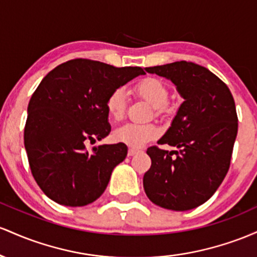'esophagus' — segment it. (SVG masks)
I'll return each mask as SVG.
<instances>
[{"instance_id":"1","label":"esophagus","mask_w":257,"mask_h":257,"mask_svg":"<svg viewBox=\"0 0 257 257\" xmlns=\"http://www.w3.org/2000/svg\"><path fill=\"white\" fill-rule=\"evenodd\" d=\"M137 153H138V149H135V148H128V152H127L128 157H132V155L137 154Z\"/></svg>"}]
</instances>
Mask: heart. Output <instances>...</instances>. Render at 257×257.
I'll use <instances>...</instances> for the list:
<instances>
[{
    "instance_id": "b5f03b06",
    "label": "heart",
    "mask_w": 257,
    "mask_h": 257,
    "mask_svg": "<svg viewBox=\"0 0 257 257\" xmlns=\"http://www.w3.org/2000/svg\"><path fill=\"white\" fill-rule=\"evenodd\" d=\"M134 92L138 97L147 102L154 108V114H163L165 105L169 100V88L158 77L147 76L137 81L134 86ZM105 108L109 116L115 121L123 119L127 108V94L123 88H115L110 92L105 102ZM160 131L153 123H127L121 126L114 132V138L117 142L125 143L131 147H141L143 144L151 142L159 136Z\"/></svg>"
}]
</instances>
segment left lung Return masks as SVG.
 <instances>
[{
    "label": "left lung",
    "mask_w": 257,
    "mask_h": 257,
    "mask_svg": "<svg viewBox=\"0 0 257 257\" xmlns=\"http://www.w3.org/2000/svg\"><path fill=\"white\" fill-rule=\"evenodd\" d=\"M146 70L171 80L184 102L158 142L181 151L147 149L152 165L144 174V191L165 209H194L214 195L229 170L238 132L234 99L220 77L195 63L181 60Z\"/></svg>",
    "instance_id": "1"
}]
</instances>
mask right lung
Instances as JSON below:
<instances>
[{"instance_id":"add662e5","label":"right lung","mask_w":257,"mask_h":257,"mask_svg":"<svg viewBox=\"0 0 257 257\" xmlns=\"http://www.w3.org/2000/svg\"><path fill=\"white\" fill-rule=\"evenodd\" d=\"M140 66H116L76 58L56 66L30 98L24 128L31 174L60 205L83 206L105 191L114 167L127 155L123 143L86 151L110 134L106 98L138 75Z\"/></svg>"}]
</instances>
